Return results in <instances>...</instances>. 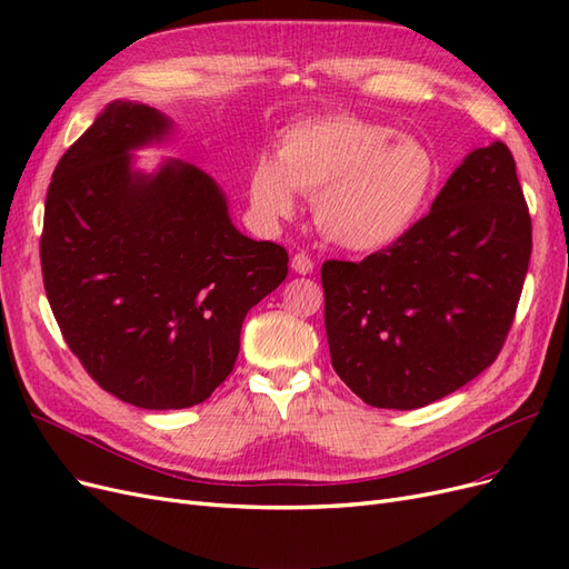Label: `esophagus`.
<instances>
[{"mask_svg": "<svg viewBox=\"0 0 569 569\" xmlns=\"http://www.w3.org/2000/svg\"><path fill=\"white\" fill-rule=\"evenodd\" d=\"M291 268H295V272H299V274H308V272H313L316 263H313L311 256L299 251V253L291 256Z\"/></svg>", "mask_w": 569, "mask_h": 569, "instance_id": "34e87169", "label": "esophagus"}]
</instances>
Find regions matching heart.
Segmentation results:
<instances>
[{
  "instance_id": "b5f03b06",
  "label": "heart",
  "mask_w": 569,
  "mask_h": 569,
  "mask_svg": "<svg viewBox=\"0 0 569 569\" xmlns=\"http://www.w3.org/2000/svg\"><path fill=\"white\" fill-rule=\"evenodd\" d=\"M437 182V161L416 137L353 113H327L289 126L274 151L251 170V201L266 218L297 211L316 194L327 239L353 251L393 244L420 218Z\"/></svg>"
}]
</instances>
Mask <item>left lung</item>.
Listing matches in <instances>:
<instances>
[{
	"instance_id": "8db88e82",
	"label": "left lung",
	"mask_w": 569,
	"mask_h": 569,
	"mask_svg": "<svg viewBox=\"0 0 569 569\" xmlns=\"http://www.w3.org/2000/svg\"><path fill=\"white\" fill-rule=\"evenodd\" d=\"M529 253L510 149H475L393 244L322 263L335 372L375 408H422L465 387L503 349Z\"/></svg>"
}]
</instances>
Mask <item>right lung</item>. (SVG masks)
I'll return each instance as SVG.
<instances>
[{
    "instance_id": "obj_1",
    "label": "right lung",
    "mask_w": 569,
    "mask_h": 569,
    "mask_svg": "<svg viewBox=\"0 0 569 569\" xmlns=\"http://www.w3.org/2000/svg\"><path fill=\"white\" fill-rule=\"evenodd\" d=\"M157 109L113 101L51 176L40 261L68 349L116 399L189 408L226 382L249 308L287 278V249L253 242L201 168L134 173L130 149L163 140Z\"/></svg>"
}]
</instances>
